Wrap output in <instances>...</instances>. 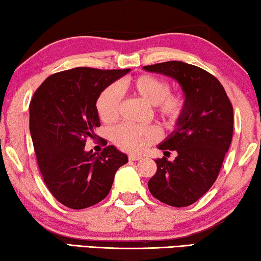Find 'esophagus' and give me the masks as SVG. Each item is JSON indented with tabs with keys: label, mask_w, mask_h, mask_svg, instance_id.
Masks as SVG:
<instances>
[{
	"label": "esophagus",
	"mask_w": 261,
	"mask_h": 261,
	"mask_svg": "<svg viewBox=\"0 0 261 261\" xmlns=\"http://www.w3.org/2000/svg\"><path fill=\"white\" fill-rule=\"evenodd\" d=\"M128 159H129V161H138V160H141L142 156L135 155V154H129V155H128Z\"/></svg>",
	"instance_id": "34e87169"
}]
</instances>
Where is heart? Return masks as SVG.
I'll return each mask as SVG.
<instances>
[{"instance_id":"heart-1","label":"heart","mask_w":261,"mask_h":261,"mask_svg":"<svg viewBox=\"0 0 261 261\" xmlns=\"http://www.w3.org/2000/svg\"><path fill=\"white\" fill-rule=\"evenodd\" d=\"M126 88L147 105L167 126H174L185 112L186 100L181 93H171V86L165 79L152 74H142L126 81ZM121 93L116 85H109L96 99V112L105 123H113L119 118ZM159 139L156 127H135L120 124L112 132V140L120 149L139 153Z\"/></svg>"}]
</instances>
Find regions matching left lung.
Listing matches in <instances>:
<instances>
[{
  "label": "left lung",
  "instance_id": "1",
  "mask_svg": "<svg viewBox=\"0 0 261 261\" xmlns=\"http://www.w3.org/2000/svg\"><path fill=\"white\" fill-rule=\"evenodd\" d=\"M177 81L186 100L182 116L168 138L158 146L165 156L156 159V173L149 192L174 207L194 203L212 187L233 137V107L219 80L201 68L181 61L145 66ZM178 153L173 162L165 155Z\"/></svg>",
  "mask_w": 261,
  "mask_h": 261
}]
</instances>
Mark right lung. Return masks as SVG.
Returning a JSON list of instances; mask_svg holds the SVG:
<instances>
[{
    "instance_id": "add662e5",
    "label": "right lung",
    "mask_w": 261,
    "mask_h": 261,
    "mask_svg": "<svg viewBox=\"0 0 261 261\" xmlns=\"http://www.w3.org/2000/svg\"><path fill=\"white\" fill-rule=\"evenodd\" d=\"M130 69L77 67L53 74L29 105V128L37 165L54 198L69 208L84 210L103 200L115 173L128 158L107 146L86 152V140L100 126L96 99Z\"/></svg>"
}]
</instances>
